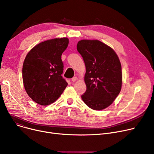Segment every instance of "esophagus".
I'll use <instances>...</instances> for the list:
<instances>
[{
  "instance_id": "obj_1",
  "label": "esophagus",
  "mask_w": 154,
  "mask_h": 154,
  "mask_svg": "<svg viewBox=\"0 0 154 154\" xmlns=\"http://www.w3.org/2000/svg\"><path fill=\"white\" fill-rule=\"evenodd\" d=\"M77 80V77H73V78L72 79V81L73 82H74L76 81Z\"/></svg>"
}]
</instances>
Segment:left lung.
Wrapping results in <instances>:
<instances>
[{
  "mask_svg": "<svg viewBox=\"0 0 154 154\" xmlns=\"http://www.w3.org/2000/svg\"><path fill=\"white\" fill-rule=\"evenodd\" d=\"M77 49L84 59L87 86L81 97L87 106L100 110L114 101L122 87V67L112 48L97 40H82Z\"/></svg>",
  "mask_w": 154,
  "mask_h": 154,
  "instance_id": "8db88e82",
  "label": "left lung"
}]
</instances>
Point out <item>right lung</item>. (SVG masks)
I'll list each match as a JSON object with an SVG mask.
<instances>
[{
	"label": "right lung",
	"instance_id": "right-lung-1",
	"mask_svg": "<svg viewBox=\"0 0 154 154\" xmlns=\"http://www.w3.org/2000/svg\"><path fill=\"white\" fill-rule=\"evenodd\" d=\"M68 44L67 38H54L38 44L27 54L23 63V82L35 102L42 106L51 104L67 86L62 76L61 55Z\"/></svg>",
	"mask_w": 154,
	"mask_h": 154
}]
</instances>
